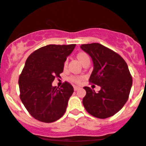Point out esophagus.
Returning <instances> with one entry per match:
<instances>
[{
	"label": "esophagus",
	"instance_id": "esophagus-1",
	"mask_svg": "<svg viewBox=\"0 0 146 146\" xmlns=\"http://www.w3.org/2000/svg\"><path fill=\"white\" fill-rule=\"evenodd\" d=\"M73 88H74V90H78V89H80V87H78V86H74L73 87Z\"/></svg>",
	"mask_w": 146,
	"mask_h": 146
}]
</instances>
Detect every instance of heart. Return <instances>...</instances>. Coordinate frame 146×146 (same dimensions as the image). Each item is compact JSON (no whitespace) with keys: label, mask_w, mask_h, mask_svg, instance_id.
<instances>
[{"label":"heart","mask_w":146,"mask_h":146,"mask_svg":"<svg viewBox=\"0 0 146 146\" xmlns=\"http://www.w3.org/2000/svg\"><path fill=\"white\" fill-rule=\"evenodd\" d=\"M76 58H78V60L82 64L86 61V60H89V57H88V54L84 51L78 52V53L76 54ZM67 64H68L67 60H65L63 64L64 69H66V67H67ZM83 79H84V77L80 76V75H72V76H71L69 78V80H71V82H74L75 84H80L82 81Z\"/></svg>","instance_id":"obj_1"}]
</instances>
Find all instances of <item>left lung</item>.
<instances>
[{
  "label": "left lung",
  "mask_w": 146,
  "mask_h": 146,
  "mask_svg": "<svg viewBox=\"0 0 146 146\" xmlns=\"http://www.w3.org/2000/svg\"><path fill=\"white\" fill-rule=\"evenodd\" d=\"M80 47L93 62L89 82L101 86L98 93L90 87H84L86 91L84 106L97 118L113 116L123 108L130 95L132 78L128 65L118 53L99 43L84 44Z\"/></svg>",
  "instance_id": "left-lung-1"
}]
</instances>
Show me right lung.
<instances>
[{
  "mask_svg": "<svg viewBox=\"0 0 146 146\" xmlns=\"http://www.w3.org/2000/svg\"><path fill=\"white\" fill-rule=\"evenodd\" d=\"M75 44H48L28 57L18 80L20 98L30 115L38 121L51 123L66 112L73 87L68 82L60 88L52 86L55 78H60L63 64Z\"/></svg>",
  "mask_w": 146,
  "mask_h": 146,
  "instance_id": "obj_1",
  "label": "right lung"
}]
</instances>
